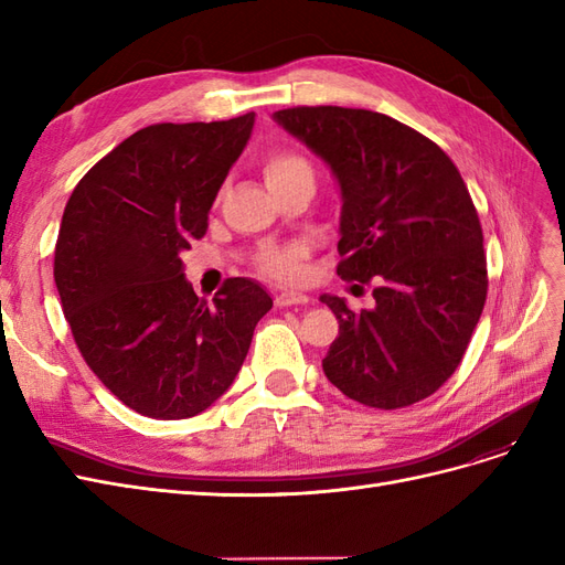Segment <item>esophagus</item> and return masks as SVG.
Instances as JSON below:
<instances>
[{"mask_svg": "<svg viewBox=\"0 0 565 565\" xmlns=\"http://www.w3.org/2000/svg\"><path fill=\"white\" fill-rule=\"evenodd\" d=\"M303 303H309V297L303 292H295V289H282V292L276 295V306H280V309H285V306H303Z\"/></svg>", "mask_w": 565, "mask_h": 565, "instance_id": "1", "label": "esophagus"}]
</instances>
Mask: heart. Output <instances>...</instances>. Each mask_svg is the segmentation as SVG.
<instances>
[{
	"mask_svg": "<svg viewBox=\"0 0 565 565\" xmlns=\"http://www.w3.org/2000/svg\"><path fill=\"white\" fill-rule=\"evenodd\" d=\"M299 167H309V164H306V160H301L297 156H276L266 162V179L292 172V169H299ZM262 268L273 278L297 280L301 273V252L295 247L266 249L262 254Z\"/></svg>",
	"mask_w": 565,
	"mask_h": 565,
	"instance_id": "b5f03b06",
	"label": "heart"
}]
</instances>
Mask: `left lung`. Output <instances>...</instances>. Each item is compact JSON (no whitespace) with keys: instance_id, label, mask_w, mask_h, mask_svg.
I'll list each match as a JSON object with an SVG mask.
<instances>
[{"instance_id":"1","label":"left lung","mask_w":565,"mask_h":565,"mask_svg":"<svg viewBox=\"0 0 565 565\" xmlns=\"http://www.w3.org/2000/svg\"><path fill=\"white\" fill-rule=\"evenodd\" d=\"M273 119L337 179L344 256L337 273L374 282V306L361 313L320 297L339 320L324 377L351 401L382 409L431 396L461 363L488 295L481 221L457 167L382 113L301 106Z\"/></svg>"}]
</instances>
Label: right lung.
I'll return each instance as SVG.
<instances>
[{
    "instance_id": "right-lung-1",
    "label": "right lung",
    "mask_w": 565,
    "mask_h": 565,
    "mask_svg": "<svg viewBox=\"0 0 565 565\" xmlns=\"http://www.w3.org/2000/svg\"><path fill=\"white\" fill-rule=\"evenodd\" d=\"M252 127L254 113L139 129L65 204L54 259L65 320L96 377L143 417H195L224 396L273 306L249 278H228L207 303L181 262Z\"/></svg>"
}]
</instances>
